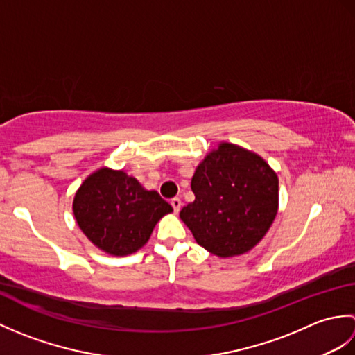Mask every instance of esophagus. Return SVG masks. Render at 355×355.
I'll return each mask as SVG.
<instances>
[{"mask_svg": "<svg viewBox=\"0 0 355 355\" xmlns=\"http://www.w3.org/2000/svg\"><path fill=\"white\" fill-rule=\"evenodd\" d=\"M171 205L173 207V212L178 214L180 209H182V206H183V202H182V200H180V198H172L171 200Z\"/></svg>", "mask_w": 355, "mask_h": 355, "instance_id": "obj_1", "label": "esophagus"}]
</instances>
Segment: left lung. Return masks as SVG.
Masks as SVG:
<instances>
[{
    "label": "left lung",
    "mask_w": 355,
    "mask_h": 355,
    "mask_svg": "<svg viewBox=\"0 0 355 355\" xmlns=\"http://www.w3.org/2000/svg\"><path fill=\"white\" fill-rule=\"evenodd\" d=\"M277 184V175L259 155L221 143L195 171V201L180 218L207 252L221 258L245 253L275 220Z\"/></svg>",
    "instance_id": "8db88e82"
}]
</instances>
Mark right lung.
<instances>
[{
    "mask_svg": "<svg viewBox=\"0 0 355 355\" xmlns=\"http://www.w3.org/2000/svg\"><path fill=\"white\" fill-rule=\"evenodd\" d=\"M73 212L94 245L123 256L146 244L157 221L171 214L172 206L123 171L99 169L79 187Z\"/></svg>",
    "mask_w": 355,
    "mask_h": 355,
    "instance_id": "1",
    "label": "right lung"
}]
</instances>
